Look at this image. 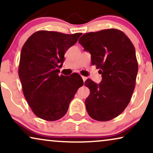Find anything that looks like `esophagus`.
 Returning a JSON list of instances; mask_svg holds the SVG:
<instances>
[{
    "instance_id": "1",
    "label": "esophagus",
    "mask_w": 153,
    "mask_h": 153,
    "mask_svg": "<svg viewBox=\"0 0 153 153\" xmlns=\"http://www.w3.org/2000/svg\"><path fill=\"white\" fill-rule=\"evenodd\" d=\"M81 78H82V79H83V81H85L86 80V79H87V77H85V76H81Z\"/></svg>"
}]
</instances>
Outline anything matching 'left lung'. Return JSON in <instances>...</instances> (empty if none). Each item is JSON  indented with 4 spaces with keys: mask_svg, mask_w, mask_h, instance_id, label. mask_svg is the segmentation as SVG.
Wrapping results in <instances>:
<instances>
[{
    "mask_svg": "<svg viewBox=\"0 0 153 153\" xmlns=\"http://www.w3.org/2000/svg\"><path fill=\"white\" fill-rule=\"evenodd\" d=\"M91 54V63L100 69V84L88 79V114L94 120L108 121L119 116L130 102L135 88L138 62L135 48L123 31L116 28L85 33L79 39Z\"/></svg>",
    "mask_w": 153,
    "mask_h": 153,
    "instance_id": "1",
    "label": "left lung"
}]
</instances>
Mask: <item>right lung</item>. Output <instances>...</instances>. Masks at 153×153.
Listing matches in <instances>:
<instances>
[{
	"label": "right lung",
	"instance_id": "1",
	"mask_svg": "<svg viewBox=\"0 0 153 153\" xmlns=\"http://www.w3.org/2000/svg\"><path fill=\"white\" fill-rule=\"evenodd\" d=\"M81 35L39 30L23 46L19 76L24 97L38 118L47 121L62 118L77 90L83 85L79 74L59 76L57 69L63 63L67 50L76 44Z\"/></svg>",
	"mask_w": 153,
	"mask_h": 153
}]
</instances>
